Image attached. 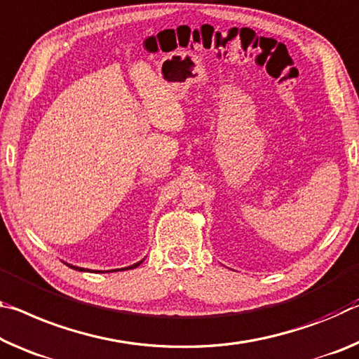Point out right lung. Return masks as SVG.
<instances>
[{
    "instance_id": "right-lung-1",
    "label": "right lung",
    "mask_w": 359,
    "mask_h": 359,
    "mask_svg": "<svg viewBox=\"0 0 359 359\" xmlns=\"http://www.w3.org/2000/svg\"><path fill=\"white\" fill-rule=\"evenodd\" d=\"M142 262L144 260H140V262H137V264H134V265H130V266H126V269H137V266L142 264ZM68 265V264H67ZM68 266H72V269H75V270H78V271H86L84 269H79V266H75V265H68Z\"/></svg>"
}]
</instances>
